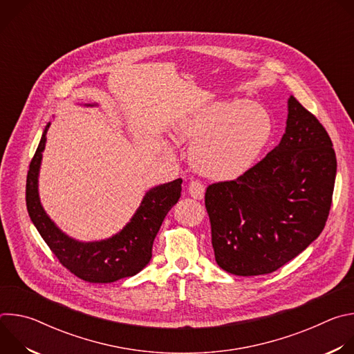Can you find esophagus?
Returning <instances> with one entry per match:
<instances>
[{
    "label": "esophagus",
    "instance_id": "34e87169",
    "mask_svg": "<svg viewBox=\"0 0 354 354\" xmlns=\"http://www.w3.org/2000/svg\"><path fill=\"white\" fill-rule=\"evenodd\" d=\"M205 192H206V189H205V186L201 185L200 182H197V180L190 182V185H189V194H190L193 198L201 200V198L205 197Z\"/></svg>",
    "mask_w": 354,
    "mask_h": 354
}]
</instances>
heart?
I'll return each mask as SVG.
<instances>
[{
  "label": "heart",
  "instance_id": "1",
  "mask_svg": "<svg viewBox=\"0 0 354 354\" xmlns=\"http://www.w3.org/2000/svg\"><path fill=\"white\" fill-rule=\"evenodd\" d=\"M178 138L192 145L190 162L205 178L225 182L255 164L272 134V119L259 105L227 99L200 108L182 119Z\"/></svg>",
  "mask_w": 354,
  "mask_h": 354
}]
</instances>
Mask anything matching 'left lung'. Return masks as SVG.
Here are the masks:
<instances>
[{"mask_svg":"<svg viewBox=\"0 0 354 354\" xmlns=\"http://www.w3.org/2000/svg\"><path fill=\"white\" fill-rule=\"evenodd\" d=\"M286 131L254 168L207 187L205 205L217 265L236 276L277 270L322 232L336 156L318 119L290 95Z\"/></svg>","mask_w":354,"mask_h":354,"instance_id":"left-lung-1","label":"left lung"}]
</instances>
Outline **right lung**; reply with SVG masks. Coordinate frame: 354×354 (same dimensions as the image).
<instances>
[{
	"mask_svg": "<svg viewBox=\"0 0 354 354\" xmlns=\"http://www.w3.org/2000/svg\"><path fill=\"white\" fill-rule=\"evenodd\" d=\"M50 124L43 130L26 178V207L33 225L60 263L85 281L112 283L137 274L153 258L154 239L167 213L178 203L182 179L148 189L130 221L118 234L100 241H78L48 217L39 196V172Z\"/></svg>",
	"mask_w": 354,
	"mask_h": 354,
	"instance_id": "right-lung-1",
	"label": "right lung"
}]
</instances>
